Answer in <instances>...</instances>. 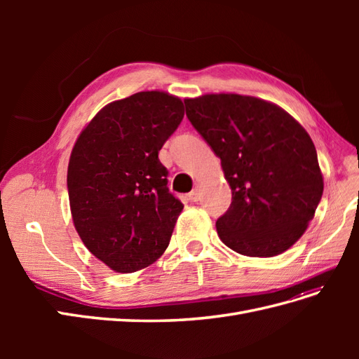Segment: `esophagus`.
Returning a JSON list of instances; mask_svg holds the SVG:
<instances>
[{
	"instance_id": "34e87169",
	"label": "esophagus",
	"mask_w": 359,
	"mask_h": 359,
	"mask_svg": "<svg viewBox=\"0 0 359 359\" xmlns=\"http://www.w3.org/2000/svg\"><path fill=\"white\" fill-rule=\"evenodd\" d=\"M187 198H189V201H190V202H198V201L201 199L199 189H198V187H196V189H193V190L187 194Z\"/></svg>"
}]
</instances>
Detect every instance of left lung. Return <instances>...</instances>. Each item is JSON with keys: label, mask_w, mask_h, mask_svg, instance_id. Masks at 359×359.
<instances>
[{"label": "left lung", "mask_w": 359, "mask_h": 359, "mask_svg": "<svg viewBox=\"0 0 359 359\" xmlns=\"http://www.w3.org/2000/svg\"><path fill=\"white\" fill-rule=\"evenodd\" d=\"M191 126L222 160L232 203L215 223L233 252L273 257L306 232L323 193L316 148L280 106L240 94L186 99Z\"/></svg>", "instance_id": "left-lung-1"}]
</instances>
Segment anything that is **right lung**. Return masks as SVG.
Segmentation results:
<instances>
[{
    "label": "right lung",
    "instance_id": "add662e5",
    "mask_svg": "<svg viewBox=\"0 0 359 359\" xmlns=\"http://www.w3.org/2000/svg\"><path fill=\"white\" fill-rule=\"evenodd\" d=\"M184 118V103L142 91L106 104L72 149L67 170L76 231L116 273H135L165 253L184 205L169 191L163 144Z\"/></svg>",
    "mask_w": 359,
    "mask_h": 359
}]
</instances>
